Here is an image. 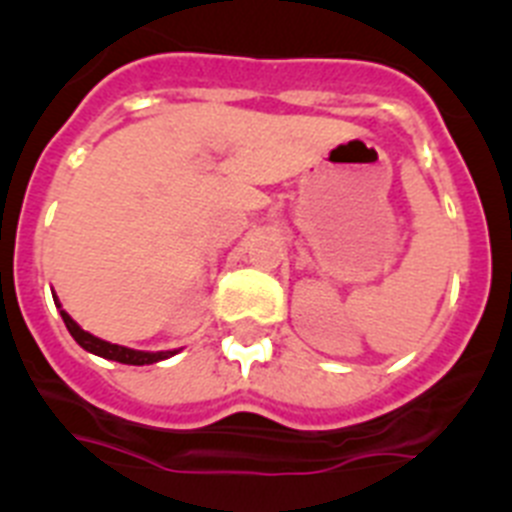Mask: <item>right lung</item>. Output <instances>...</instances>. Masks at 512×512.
<instances>
[{"label": "right lung", "mask_w": 512, "mask_h": 512, "mask_svg": "<svg viewBox=\"0 0 512 512\" xmlns=\"http://www.w3.org/2000/svg\"><path fill=\"white\" fill-rule=\"evenodd\" d=\"M53 300H56V307H61L58 305V297H53ZM61 318H63V323H66V328H69L71 336H74V341L79 343L84 351L102 356V359L120 361V364L143 366V364H156V361H164V359H169V356L176 354V351H156V354H151V351H135V348L117 346V343L102 341V338L92 336V333H87L84 328H79V325H76V320L71 318L66 310H61Z\"/></svg>", "instance_id": "right-lung-1"}]
</instances>
